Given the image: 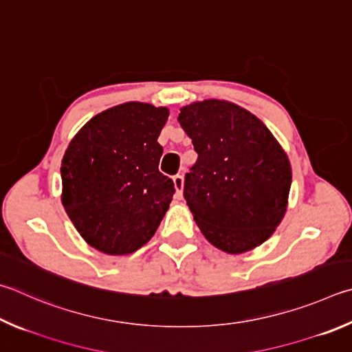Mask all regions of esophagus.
<instances>
[{"label": "esophagus", "instance_id": "esophagus-1", "mask_svg": "<svg viewBox=\"0 0 352 352\" xmlns=\"http://www.w3.org/2000/svg\"><path fill=\"white\" fill-rule=\"evenodd\" d=\"M174 188H175V195L177 197H182L183 194V186H184V182H183V175H175L174 178Z\"/></svg>", "mask_w": 352, "mask_h": 352}]
</instances>
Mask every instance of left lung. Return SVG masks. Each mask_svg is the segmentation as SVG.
I'll use <instances>...</instances> for the list:
<instances>
[{
    "instance_id": "8db88e82",
    "label": "left lung",
    "mask_w": 352,
    "mask_h": 352,
    "mask_svg": "<svg viewBox=\"0 0 352 352\" xmlns=\"http://www.w3.org/2000/svg\"><path fill=\"white\" fill-rule=\"evenodd\" d=\"M178 123L198 154L184 198L206 240L228 254L260 246L283 220L291 163L254 113L225 100L183 106Z\"/></svg>"
}]
</instances>
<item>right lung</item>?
<instances>
[{
	"label": "right lung",
	"instance_id": "1",
	"mask_svg": "<svg viewBox=\"0 0 352 352\" xmlns=\"http://www.w3.org/2000/svg\"><path fill=\"white\" fill-rule=\"evenodd\" d=\"M168 107L129 101L95 115L76 132L61 162V201L87 245L126 255L146 245L175 192L158 170L157 142Z\"/></svg>",
	"mask_w": 352,
	"mask_h": 352
}]
</instances>
